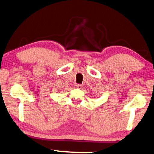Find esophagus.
<instances>
[{
  "mask_svg": "<svg viewBox=\"0 0 154 154\" xmlns=\"http://www.w3.org/2000/svg\"><path fill=\"white\" fill-rule=\"evenodd\" d=\"M76 87H77V88H78L79 89H83V85H80V84H77V85H76Z\"/></svg>",
  "mask_w": 154,
  "mask_h": 154,
  "instance_id": "1",
  "label": "esophagus"
}]
</instances>
